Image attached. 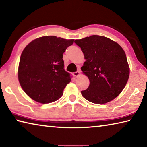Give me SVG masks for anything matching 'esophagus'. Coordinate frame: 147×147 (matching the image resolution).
I'll return each mask as SVG.
<instances>
[{
    "label": "esophagus",
    "mask_w": 147,
    "mask_h": 147,
    "mask_svg": "<svg viewBox=\"0 0 147 147\" xmlns=\"http://www.w3.org/2000/svg\"><path fill=\"white\" fill-rule=\"evenodd\" d=\"M79 74H80V71L74 72V73H73V75L74 76H75V77H77L78 76H79Z\"/></svg>",
    "instance_id": "obj_1"
}]
</instances>
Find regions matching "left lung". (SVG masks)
<instances>
[{"instance_id": "left-lung-1", "label": "left lung", "mask_w": 147, "mask_h": 147, "mask_svg": "<svg viewBox=\"0 0 147 147\" xmlns=\"http://www.w3.org/2000/svg\"><path fill=\"white\" fill-rule=\"evenodd\" d=\"M81 48L86 61L81 70L89 80V86L82 91L86 100L105 104L115 98L125 87L130 75L126 54L116 42L93 35L74 41Z\"/></svg>"}]
</instances>
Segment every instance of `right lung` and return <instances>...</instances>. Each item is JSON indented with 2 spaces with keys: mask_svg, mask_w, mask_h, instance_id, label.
<instances>
[{
  "mask_svg": "<svg viewBox=\"0 0 147 147\" xmlns=\"http://www.w3.org/2000/svg\"><path fill=\"white\" fill-rule=\"evenodd\" d=\"M74 39L44 36L34 39L23 50L20 58L18 78L21 88L39 103L54 102L63 95L71 81L63 69V54Z\"/></svg>",
  "mask_w": 147,
  "mask_h": 147,
  "instance_id": "obj_1",
  "label": "right lung"
}]
</instances>
